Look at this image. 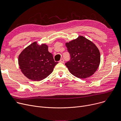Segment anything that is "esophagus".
Listing matches in <instances>:
<instances>
[{
	"label": "esophagus",
	"instance_id": "esophagus-1",
	"mask_svg": "<svg viewBox=\"0 0 121 121\" xmlns=\"http://www.w3.org/2000/svg\"><path fill=\"white\" fill-rule=\"evenodd\" d=\"M64 59H63V58H61V59H60V60L59 61V62H60V63H64Z\"/></svg>",
	"mask_w": 121,
	"mask_h": 121
}]
</instances>
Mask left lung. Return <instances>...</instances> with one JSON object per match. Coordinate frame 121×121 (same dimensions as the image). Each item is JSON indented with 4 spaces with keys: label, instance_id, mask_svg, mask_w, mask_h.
<instances>
[{
    "label": "left lung",
    "instance_id": "left-lung-1",
    "mask_svg": "<svg viewBox=\"0 0 121 121\" xmlns=\"http://www.w3.org/2000/svg\"><path fill=\"white\" fill-rule=\"evenodd\" d=\"M71 59L65 65L73 75L79 78L92 75L98 69L100 61L99 49L86 38L80 36L66 43Z\"/></svg>",
    "mask_w": 121,
    "mask_h": 121
}]
</instances>
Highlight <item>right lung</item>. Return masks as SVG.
I'll return each mask as SVG.
<instances>
[{"label":"right lung","instance_id":"right-lung-1","mask_svg":"<svg viewBox=\"0 0 121 121\" xmlns=\"http://www.w3.org/2000/svg\"><path fill=\"white\" fill-rule=\"evenodd\" d=\"M18 61L23 74L33 81H40L47 78L58 63L54 61L47 44L40 46L37 42L31 43L22 51Z\"/></svg>","mask_w":121,"mask_h":121}]
</instances>
